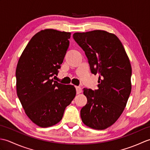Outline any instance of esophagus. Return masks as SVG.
<instances>
[{"label":"esophagus","mask_w":150,"mask_h":150,"mask_svg":"<svg viewBox=\"0 0 150 150\" xmlns=\"http://www.w3.org/2000/svg\"><path fill=\"white\" fill-rule=\"evenodd\" d=\"M75 88H76V91H77V94H79V93H81V92H82V89H81V87L76 86Z\"/></svg>","instance_id":"obj_1"}]
</instances>
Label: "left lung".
<instances>
[{
    "label": "left lung",
    "instance_id": "obj_1",
    "mask_svg": "<svg viewBox=\"0 0 150 150\" xmlns=\"http://www.w3.org/2000/svg\"><path fill=\"white\" fill-rule=\"evenodd\" d=\"M73 37L85 52L91 72L99 74L97 90H83L88 101L81 119L91 128L104 129L119 119L131 93L129 58L119 38L106 31L75 33Z\"/></svg>",
    "mask_w": 150,
    "mask_h": 150
}]
</instances>
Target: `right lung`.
Listing matches in <instances>:
<instances>
[{
	"label": "right lung",
	"mask_w": 150,
	"mask_h": 150,
	"mask_svg": "<svg viewBox=\"0 0 150 150\" xmlns=\"http://www.w3.org/2000/svg\"><path fill=\"white\" fill-rule=\"evenodd\" d=\"M71 33L46 29L31 38L16 69L17 93L25 113L42 128L62 119L76 95L75 88L53 81L68 49Z\"/></svg>",
	"instance_id": "obj_1"
}]
</instances>
